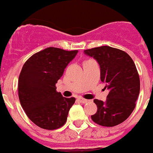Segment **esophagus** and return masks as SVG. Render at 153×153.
Wrapping results in <instances>:
<instances>
[{"label": "esophagus", "instance_id": "34e87169", "mask_svg": "<svg viewBox=\"0 0 153 153\" xmlns=\"http://www.w3.org/2000/svg\"><path fill=\"white\" fill-rule=\"evenodd\" d=\"M78 100H79L81 103H87L88 102V100L85 99V98H83V97H79Z\"/></svg>", "mask_w": 153, "mask_h": 153}]
</instances>
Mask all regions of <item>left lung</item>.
Segmentation results:
<instances>
[{
  "mask_svg": "<svg viewBox=\"0 0 153 153\" xmlns=\"http://www.w3.org/2000/svg\"><path fill=\"white\" fill-rule=\"evenodd\" d=\"M101 68V80L109 90L106 102L94 99L97 111L91 115L93 122L113 127L131 115L140 91V79L132 58L125 51L103 46L84 50Z\"/></svg>",
  "mask_w": 153,
  "mask_h": 153,
  "instance_id": "obj_1",
  "label": "left lung"
}]
</instances>
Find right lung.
I'll return each mask as SVG.
<instances>
[{"mask_svg":"<svg viewBox=\"0 0 153 153\" xmlns=\"http://www.w3.org/2000/svg\"><path fill=\"white\" fill-rule=\"evenodd\" d=\"M78 53L47 47L26 60L19 74V102L31 121L44 129H56L66 122L74 97H63L56 92V83Z\"/></svg>","mask_w":153,"mask_h":153,"instance_id":"right-lung-1","label":"right lung"}]
</instances>
